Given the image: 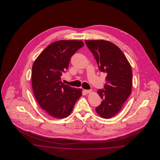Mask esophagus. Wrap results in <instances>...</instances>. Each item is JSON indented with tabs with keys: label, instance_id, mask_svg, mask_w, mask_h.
<instances>
[{
	"label": "esophagus",
	"instance_id": "esophagus-1",
	"mask_svg": "<svg viewBox=\"0 0 160 160\" xmlns=\"http://www.w3.org/2000/svg\"><path fill=\"white\" fill-rule=\"evenodd\" d=\"M83 91L84 92V93H90V92H91V90H83Z\"/></svg>",
	"mask_w": 160,
	"mask_h": 160
}]
</instances>
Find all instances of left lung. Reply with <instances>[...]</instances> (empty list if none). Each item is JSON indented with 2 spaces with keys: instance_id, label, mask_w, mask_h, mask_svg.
<instances>
[{
  "instance_id": "8db88e82",
  "label": "left lung",
  "mask_w": 160,
  "mask_h": 160,
  "mask_svg": "<svg viewBox=\"0 0 160 160\" xmlns=\"http://www.w3.org/2000/svg\"><path fill=\"white\" fill-rule=\"evenodd\" d=\"M100 71L107 75L103 89L97 93L102 99L95 108L102 118L109 119L117 114L132 91V73L130 63L120 48L104 40L86 41Z\"/></svg>"
}]
</instances>
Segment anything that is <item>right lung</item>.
<instances>
[{
    "mask_svg": "<svg viewBox=\"0 0 160 160\" xmlns=\"http://www.w3.org/2000/svg\"><path fill=\"white\" fill-rule=\"evenodd\" d=\"M84 46L81 41H58L46 48L32 68V87L40 107L55 118H64L71 113L82 89L64 84L63 72L68 68L71 57Z\"/></svg>",
    "mask_w": 160,
    "mask_h": 160,
    "instance_id": "right-lung-1",
    "label": "right lung"
}]
</instances>
